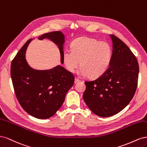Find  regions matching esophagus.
Here are the masks:
<instances>
[{
    "mask_svg": "<svg viewBox=\"0 0 147 147\" xmlns=\"http://www.w3.org/2000/svg\"><path fill=\"white\" fill-rule=\"evenodd\" d=\"M79 82H80V80L79 79H78L77 78H75V79H74V83L75 84H77V83H78Z\"/></svg>",
    "mask_w": 147,
    "mask_h": 147,
    "instance_id": "34e87169",
    "label": "esophagus"
}]
</instances>
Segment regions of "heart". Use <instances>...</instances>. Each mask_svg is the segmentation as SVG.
<instances>
[{
    "label": "heart",
    "instance_id": "heart-1",
    "mask_svg": "<svg viewBox=\"0 0 147 147\" xmlns=\"http://www.w3.org/2000/svg\"><path fill=\"white\" fill-rule=\"evenodd\" d=\"M71 48V51L65 50L62 55L63 65L70 73L79 67L80 61L79 74L96 79L105 74L111 64L113 49L107 42L80 37L72 41Z\"/></svg>",
    "mask_w": 147,
    "mask_h": 147
}]
</instances>
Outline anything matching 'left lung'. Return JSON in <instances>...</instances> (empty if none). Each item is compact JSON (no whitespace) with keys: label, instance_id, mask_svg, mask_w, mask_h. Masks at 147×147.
<instances>
[{"label":"left lung","instance_id":"obj_1","mask_svg":"<svg viewBox=\"0 0 147 147\" xmlns=\"http://www.w3.org/2000/svg\"><path fill=\"white\" fill-rule=\"evenodd\" d=\"M113 56L107 71L91 81H86L83 99L95 115L109 117L128 105L138 82L139 64L127 46L118 37L110 35Z\"/></svg>","mask_w":147,"mask_h":147}]
</instances>
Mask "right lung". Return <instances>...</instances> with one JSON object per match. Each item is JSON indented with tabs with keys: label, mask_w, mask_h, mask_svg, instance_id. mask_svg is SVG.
<instances>
[{
	"label": "right lung",
	"mask_w": 147,
	"mask_h": 147,
	"mask_svg": "<svg viewBox=\"0 0 147 147\" xmlns=\"http://www.w3.org/2000/svg\"><path fill=\"white\" fill-rule=\"evenodd\" d=\"M45 38L58 46L63 64V33L51 32L38 37L40 40ZM32 40L26 42L13 60L11 77L16 96L23 109L35 118L46 119L53 116L63 105L66 94L73 86L74 77L60 65L45 70L31 68L26 59V53Z\"/></svg>",
	"instance_id": "1"
}]
</instances>
